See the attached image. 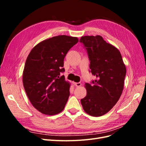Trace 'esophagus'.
<instances>
[{
  "label": "esophagus",
  "instance_id": "1",
  "mask_svg": "<svg viewBox=\"0 0 146 146\" xmlns=\"http://www.w3.org/2000/svg\"><path fill=\"white\" fill-rule=\"evenodd\" d=\"M74 85L76 86H77V87H79V86H80L82 85V83H80V82H78V83L74 82Z\"/></svg>",
  "mask_w": 146,
  "mask_h": 146
}]
</instances>
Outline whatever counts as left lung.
<instances>
[{
	"label": "left lung",
	"mask_w": 146,
	"mask_h": 146,
	"mask_svg": "<svg viewBox=\"0 0 146 146\" xmlns=\"http://www.w3.org/2000/svg\"><path fill=\"white\" fill-rule=\"evenodd\" d=\"M80 41L86 48L90 69L97 78L92 85L85 83L86 96L81 99V104L89 115L103 116L116 105L122 93L125 65L117 48L101 36H84Z\"/></svg>",
	"instance_id": "left-lung-1"
}]
</instances>
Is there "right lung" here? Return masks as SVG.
<instances>
[{
  "instance_id": "obj_1",
  "label": "right lung",
  "mask_w": 146,
  "mask_h": 146,
  "mask_svg": "<svg viewBox=\"0 0 146 146\" xmlns=\"http://www.w3.org/2000/svg\"><path fill=\"white\" fill-rule=\"evenodd\" d=\"M78 42L77 37L59 35L39 42L29 54L23 85L31 104L41 113L55 115L64 108L70 83L60 73L64 71L66 54Z\"/></svg>"
}]
</instances>
